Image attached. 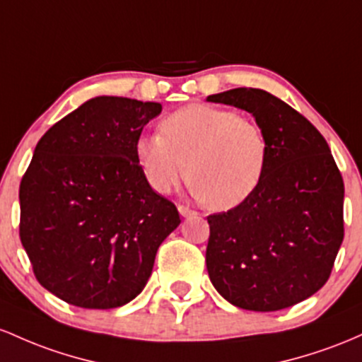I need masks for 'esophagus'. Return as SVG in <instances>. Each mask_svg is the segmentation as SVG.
<instances>
[{
    "instance_id": "1",
    "label": "esophagus",
    "mask_w": 362,
    "mask_h": 362,
    "mask_svg": "<svg viewBox=\"0 0 362 362\" xmlns=\"http://www.w3.org/2000/svg\"><path fill=\"white\" fill-rule=\"evenodd\" d=\"M177 210H180V214L182 215V217H189V215H194V214H197V212H194V210L188 209V206H185V205H180V206H177Z\"/></svg>"
}]
</instances>
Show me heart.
Masks as SVG:
<instances>
[{
    "label": "heart",
    "instance_id": "heart-1",
    "mask_svg": "<svg viewBox=\"0 0 362 362\" xmlns=\"http://www.w3.org/2000/svg\"><path fill=\"white\" fill-rule=\"evenodd\" d=\"M136 140V160L157 193L188 180L192 193L214 210L241 205L258 188L269 160V140L255 119L233 109L189 104Z\"/></svg>",
    "mask_w": 362,
    "mask_h": 362
}]
</instances>
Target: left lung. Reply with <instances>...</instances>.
Listing matches in <instances>:
<instances>
[{"label": "left lung", "instance_id": "1", "mask_svg": "<svg viewBox=\"0 0 362 362\" xmlns=\"http://www.w3.org/2000/svg\"><path fill=\"white\" fill-rule=\"evenodd\" d=\"M210 103L251 112L269 140L258 188L206 217V270L234 306L279 311L327 284L344 239V180L330 147L303 115L262 88H233Z\"/></svg>", "mask_w": 362, "mask_h": 362}]
</instances>
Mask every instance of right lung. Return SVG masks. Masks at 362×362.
I'll return each mask as SVG.
<instances>
[{
  "label": "right lung",
  "instance_id": "add662e5",
  "mask_svg": "<svg viewBox=\"0 0 362 362\" xmlns=\"http://www.w3.org/2000/svg\"><path fill=\"white\" fill-rule=\"evenodd\" d=\"M160 111L159 103L95 97L39 140L20 182V241L37 282L64 303L111 310L135 299L180 226L135 153Z\"/></svg>",
  "mask_w": 362,
  "mask_h": 362
}]
</instances>
